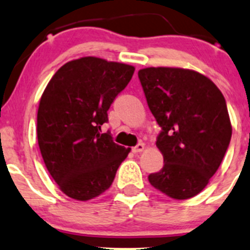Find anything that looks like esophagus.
Instances as JSON below:
<instances>
[{
	"instance_id": "obj_1",
	"label": "esophagus",
	"mask_w": 250,
	"mask_h": 250,
	"mask_svg": "<svg viewBox=\"0 0 250 250\" xmlns=\"http://www.w3.org/2000/svg\"><path fill=\"white\" fill-rule=\"evenodd\" d=\"M144 148H145V144L140 143V144H138L137 146H134V147L132 148V151L134 153H139V152H141V151H144Z\"/></svg>"
}]
</instances>
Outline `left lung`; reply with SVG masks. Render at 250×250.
Instances as JSON below:
<instances>
[{
	"mask_svg": "<svg viewBox=\"0 0 250 250\" xmlns=\"http://www.w3.org/2000/svg\"><path fill=\"white\" fill-rule=\"evenodd\" d=\"M138 76L162 129L156 145L165 165L148 181L174 200L193 197L208 185L230 145L232 127L225 98L193 70L146 67Z\"/></svg>",
	"mask_w": 250,
	"mask_h": 250,
	"instance_id": "8db88e82",
	"label": "left lung"
}]
</instances>
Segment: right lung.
<instances>
[{
  "label": "right lung",
  "mask_w": 250,
  "mask_h": 250,
  "mask_svg": "<svg viewBox=\"0 0 250 250\" xmlns=\"http://www.w3.org/2000/svg\"><path fill=\"white\" fill-rule=\"evenodd\" d=\"M134 66L84 57L62 65L47 84L37 111V140L48 172L77 201L107 190L130 148L102 133L107 110L127 87Z\"/></svg>",
  "instance_id": "1"
}]
</instances>
